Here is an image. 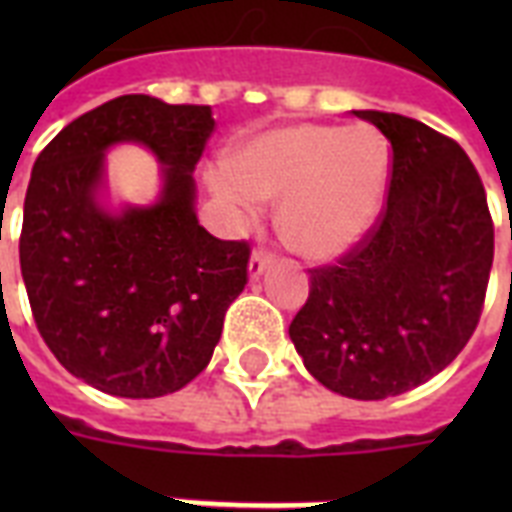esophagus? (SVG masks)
I'll return each mask as SVG.
<instances>
[{
    "instance_id": "esophagus-1",
    "label": "esophagus",
    "mask_w": 512,
    "mask_h": 512,
    "mask_svg": "<svg viewBox=\"0 0 512 512\" xmlns=\"http://www.w3.org/2000/svg\"><path fill=\"white\" fill-rule=\"evenodd\" d=\"M273 260H276V255H273V252H268V249H263V247H257L255 252H252V257H249V276H252V279H257V276H260V273H263L265 268L273 263Z\"/></svg>"
}]
</instances>
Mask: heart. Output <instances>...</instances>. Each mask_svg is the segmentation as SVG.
I'll return each instance as SVG.
<instances>
[{
    "label": "heart",
    "instance_id": "b5f03b06",
    "mask_svg": "<svg viewBox=\"0 0 512 512\" xmlns=\"http://www.w3.org/2000/svg\"><path fill=\"white\" fill-rule=\"evenodd\" d=\"M228 170L212 172L209 183L236 215L252 217V199H281V239L324 263L356 247L380 215L390 148L366 124H289L236 148Z\"/></svg>",
    "mask_w": 512,
    "mask_h": 512
}]
</instances>
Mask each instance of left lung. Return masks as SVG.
<instances>
[{
  "label": "left lung",
  "mask_w": 512,
  "mask_h": 512,
  "mask_svg": "<svg viewBox=\"0 0 512 512\" xmlns=\"http://www.w3.org/2000/svg\"><path fill=\"white\" fill-rule=\"evenodd\" d=\"M353 114L388 138V196L356 247L311 268L289 337L321 385L380 401L436 377L468 345L484 311L494 223L457 140L409 116Z\"/></svg>",
  "instance_id": "obj_1"
}]
</instances>
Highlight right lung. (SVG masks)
I'll return each mask as SVG.
<instances>
[{
	"mask_svg": "<svg viewBox=\"0 0 512 512\" xmlns=\"http://www.w3.org/2000/svg\"><path fill=\"white\" fill-rule=\"evenodd\" d=\"M209 106L122 95L66 124L36 156L20 273L36 329L68 372L122 398L185 388L212 358L249 279V241H223L193 212ZM143 142L165 164L159 205L114 218L94 201L102 151Z\"/></svg>",
	"mask_w": 512,
	"mask_h": 512,
	"instance_id": "add662e5",
	"label": "right lung"
}]
</instances>
